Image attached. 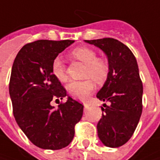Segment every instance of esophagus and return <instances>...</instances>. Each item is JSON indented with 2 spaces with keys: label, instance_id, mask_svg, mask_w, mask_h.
Segmentation results:
<instances>
[{
  "label": "esophagus",
  "instance_id": "1",
  "mask_svg": "<svg viewBox=\"0 0 160 160\" xmlns=\"http://www.w3.org/2000/svg\"><path fill=\"white\" fill-rule=\"evenodd\" d=\"M83 107H84V110H86V109L89 108V105H88V104H86V103H84V104H83Z\"/></svg>",
  "mask_w": 160,
  "mask_h": 160
}]
</instances>
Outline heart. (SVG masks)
Returning <instances> with one entry per match:
<instances>
[{"label": "heart", "instance_id": "heart-1", "mask_svg": "<svg viewBox=\"0 0 160 160\" xmlns=\"http://www.w3.org/2000/svg\"><path fill=\"white\" fill-rule=\"evenodd\" d=\"M70 55L72 58L85 65L83 77L86 79L83 81H72L67 85V91L73 98L83 101L95 89V83L92 79L98 83H102L106 81L109 72V66L106 59L97 58L95 51L89 47H77L72 50ZM52 72L53 76L60 82L67 81L66 66L61 58L57 57L53 59Z\"/></svg>", "mask_w": 160, "mask_h": 160}]
</instances>
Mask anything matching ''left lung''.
I'll return each mask as SVG.
<instances>
[{"instance_id": "left-lung-1", "label": "left lung", "mask_w": 160, "mask_h": 160, "mask_svg": "<svg viewBox=\"0 0 160 160\" xmlns=\"http://www.w3.org/2000/svg\"><path fill=\"white\" fill-rule=\"evenodd\" d=\"M85 42L100 48L108 57L109 72L96 96L110 105L102 107L97 130L103 144L118 148L132 137L142 112L143 87L137 61L131 50L118 40L102 38Z\"/></svg>"}]
</instances>
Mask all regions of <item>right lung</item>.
<instances>
[{
	"label": "right lung",
	"instance_id": "add662e5",
	"mask_svg": "<svg viewBox=\"0 0 160 160\" xmlns=\"http://www.w3.org/2000/svg\"><path fill=\"white\" fill-rule=\"evenodd\" d=\"M75 41L38 40L22 47L16 57L9 80L13 115L18 126L35 146L60 150L72 142L83 105L73 100L59 102L67 91L53 76L52 63Z\"/></svg>",
	"mask_w": 160,
	"mask_h": 160
}]
</instances>
